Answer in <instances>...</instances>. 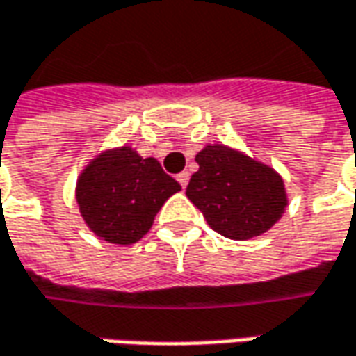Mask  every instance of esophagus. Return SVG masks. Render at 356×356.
Returning <instances> with one entry per match:
<instances>
[{
  "label": "esophagus",
  "instance_id": "esophagus-1",
  "mask_svg": "<svg viewBox=\"0 0 356 356\" xmlns=\"http://www.w3.org/2000/svg\"><path fill=\"white\" fill-rule=\"evenodd\" d=\"M189 173H187V171H183V173H179L177 175V181H179V185H181V187H183V189H185V187H187V183H189Z\"/></svg>",
  "mask_w": 356,
  "mask_h": 356
}]
</instances>
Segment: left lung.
I'll return each mask as SVG.
<instances>
[{
  "mask_svg": "<svg viewBox=\"0 0 356 356\" xmlns=\"http://www.w3.org/2000/svg\"><path fill=\"white\" fill-rule=\"evenodd\" d=\"M195 159L199 171L185 193L213 230L248 240L276 225L288 199L274 169L227 145H207Z\"/></svg>",
  "mask_w": 356,
  "mask_h": 356,
  "instance_id": "left-lung-1",
  "label": "left lung"
}]
</instances>
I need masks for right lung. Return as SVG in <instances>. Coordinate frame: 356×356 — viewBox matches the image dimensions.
I'll use <instances>...</instances> for the list:
<instances>
[{
	"label": "right lung",
	"instance_id": "1",
	"mask_svg": "<svg viewBox=\"0 0 356 356\" xmlns=\"http://www.w3.org/2000/svg\"><path fill=\"white\" fill-rule=\"evenodd\" d=\"M181 191L154 157L122 147L96 157L84 169L76 201L86 225L112 244H134L152 228L163 202Z\"/></svg>",
	"mask_w": 356,
	"mask_h": 356
}]
</instances>
